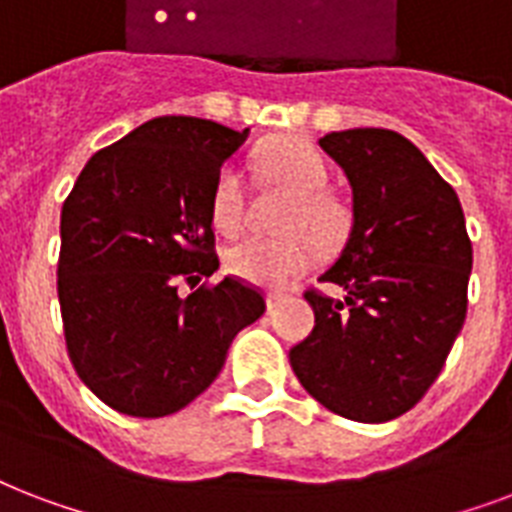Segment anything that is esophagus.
I'll list each match as a JSON object with an SVG mask.
<instances>
[{
	"label": "esophagus",
	"instance_id": "obj_1",
	"mask_svg": "<svg viewBox=\"0 0 512 512\" xmlns=\"http://www.w3.org/2000/svg\"><path fill=\"white\" fill-rule=\"evenodd\" d=\"M283 301H285V293H280V291H269L267 293V307H269V310H277V307H280Z\"/></svg>",
	"mask_w": 512,
	"mask_h": 512
}]
</instances>
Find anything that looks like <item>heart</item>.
Segmentation results:
<instances>
[{
	"instance_id": "b5f03b06",
	"label": "heart",
	"mask_w": 512,
	"mask_h": 512,
	"mask_svg": "<svg viewBox=\"0 0 512 512\" xmlns=\"http://www.w3.org/2000/svg\"><path fill=\"white\" fill-rule=\"evenodd\" d=\"M259 165L264 176L285 189L291 205L280 216L283 235H251L227 251L232 275L253 285L283 288L315 264L318 248L336 251L350 235V208L328 186V165L318 146L307 138L285 136L261 146ZM211 219L219 232L237 235L248 219V186L243 170L224 165L213 181Z\"/></svg>"
}]
</instances>
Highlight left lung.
Returning <instances> with one entry per match:
<instances>
[{
  "label": "left lung",
  "mask_w": 512,
  "mask_h": 512,
  "mask_svg": "<svg viewBox=\"0 0 512 512\" xmlns=\"http://www.w3.org/2000/svg\"><path fill=\"white\" fill-rule=\"evenodd\" d=\"M352 186V229L310 288L312 334L288 358L301 387L344 419L390 422L422 400L467 315L473 245L457 192L408 138L355 128L320 138Z\"/></svg>",
  "instance_id": "1"
}]
</instances>
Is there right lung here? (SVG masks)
<instances>
[{
	"label": "right lung",
	"instance_id": "obj_1",
	"mask_svg": "<svg viewBox=\"0 0 512 512\" xmlns=\"http://www.w3.org/2000/svg\"><path fill=\"white\" fill-rule=\"evenodd\" d=\"M200 117H157L95 152L61 211L58 301L77 376L120 414H176L219 376L237 331L267 310L219 269L213 181L243 146Z\"/></svg>",
	"mask_w": 512,
	"mask_h": 512
}]
</instances>
